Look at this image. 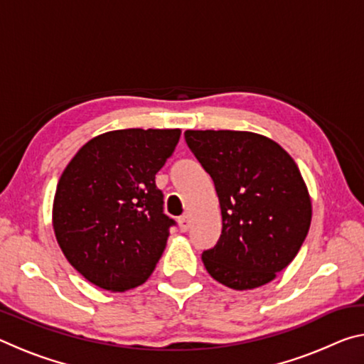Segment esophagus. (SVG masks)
<instances>
[{
	"label": "esophagus",
	"instance_id": "1",
	"mask_svg": "<svg viewBox=\"0 0 364 364\" xmlns=\"http://www.w3.org/2000/svg\"><path fill=\"white\" fill-rule=\"evenodd\" d=\"M178 225H180V230L183 232H186L191 226V220H189V215H183V217L178 218Z\"/></svg>",
	"mask_w": 364,
	"mask_h": 364
}]
</instances>
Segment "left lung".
Here are the masks:
<instances>
[{"instance_id": "left-lung-1", "label": "left lung", "mask_w": 364, "mask_h": 364, "mask_svg": "<svg viewBox=\"0 0 364 364\" xmlns=\"http://www.w3.org/2000/svg\"><path fill=\"white\" fill-rule=\"evenodd\" d=\"M220 200L223 230L202 262L234 291L268 284L291 263L311 223V197L294 159L263 134L186 130Z\"/></svg>"}]
</instances>
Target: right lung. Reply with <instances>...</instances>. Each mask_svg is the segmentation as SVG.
Wrapping results in <instances>:
<instances>
[{"mask_svg":"<svg viewBox=\"0 0 364 364\" xmlns=\"http://www.w3.org/2000/svg\"><path fill=\"white\" fill-rule=\"evenodd\" d=\"M180 128L97 134L67 165L53 202V230L73 268L109 292L143 284L162 257L170 226L156 173Z\"/></svg>","mask_w":364,"mask_h":364,"instance_id":"1","label":"right lung"}]
</instances>
